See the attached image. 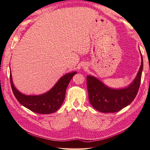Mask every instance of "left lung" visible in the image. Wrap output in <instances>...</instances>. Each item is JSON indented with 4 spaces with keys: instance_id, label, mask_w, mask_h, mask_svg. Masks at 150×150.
<instances>
[{
    "instance_id": "obj_1",
    "label": "left lung",
    "mask_w": 150,
    "mask_h": 150,
    "mask_svg": "<svg viewBox=\"0 0 150 150\" xmlns=\"http://www.w3.org/2000/svg\"><path fill=\"white\" fill-rule=\"evenodd\" d=\"M135 79L128 88L113 90L106 86L94 77L87 76V88L90 103L95 109L103 113H115L134 100L141 81L143 60Z\"/></svg>"
}]
</instances>
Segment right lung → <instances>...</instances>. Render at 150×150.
Segmentation results:
<instances>
[{"instance_id": "1", "label": "right lung", "mask_w": 150, "mask_h": 150, "mask_svg": "<svg viewBox=\"0 0 150 150\" xmlns=\"http://www.w3.org/2000/svg\"><path fill=\"white\" fill-rule=\"evenodd\" d=\"M75 73L77 72L64 75L52 90L40 95L28 96L22 94L14 87L10 72L11 86L15 98L22 106L35 113L50 114L55 112L61 106L65 98L66 88Z\"/></svg>"}]
</instances>
